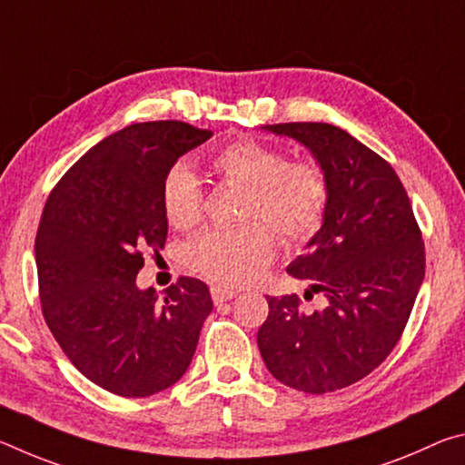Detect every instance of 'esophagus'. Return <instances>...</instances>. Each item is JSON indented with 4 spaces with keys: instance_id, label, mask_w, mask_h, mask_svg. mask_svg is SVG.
I'll return each instance as SVG.
<instances>
[{
    "instance_id": "1",
    "label": "esophagus",
    "mask_w": 465,
    "mask_h": 465,
    "mask_svg": "<svg viewBox=\"0 0 465 465\" xmlns=\"http://www.w3.org/2000/svg\"><path fill=\"white\" fill-rule=\"evenodd\" d=\"M235 295H238V291H233V289L219 287V285L211 287V297H213V303H215V305L223 303V302H230V299H233Z\"/></svg>"
}]
</instances>
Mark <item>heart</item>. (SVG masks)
<instances>
[{
    "label": "heart",
    "instance_id": "b5f03b06",
    "mask_svg": "<svg viewBox=\"0 0 465 465\" xmlns=\"http://www.w3.org/2000/svg\"><path fill=\"white\" fill-rule=\"evenodd\" d=\"M209 170L223 184L242 188L235 230H211L186 248V264L199 277L223 287L256 281L272 262L277 242L271 227L291 246L318 235L330 209V176L316 160H289L282 149L256 139L227 143L211 155ZM166 222L178 232L201 223L204 196L186 168L170 172L162 186Z\"/></svg>",
    "mask_w": 465,
    "mask_h": 465
}]
</instances>
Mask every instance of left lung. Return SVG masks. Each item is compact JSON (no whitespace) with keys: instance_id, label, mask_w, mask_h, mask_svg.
Here are the masks:
<instances>
[{"instance_id":"1","label":"left lung","mask_w":465,"mask_h":465,"mask_svg":"<svg viewBox=\"0 0 465 465\" xmlns=\"http://www.w3.org/2000/svg\"><path fill=\"white\" fill-rule=\"evenodd\" d=\"M310 147L330 176V209L310 250L289 264L324 291L310 312L295 293L272 297L258 349L274 380L328 393L363 380L398 344L424 279V242L404 184L388 162L328 123L269 124ZM305 295H312L310 291Z\"/></svg>"}]
</instances>
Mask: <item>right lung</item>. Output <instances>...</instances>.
Here are the masks:
<instances>
[{"label": "right lung", "instance_id": "right-lung-1", "mask_svg": "<svg viewBox=\"0 0 465 465\" xmlns=\"http://www.w3.org/2000/svg\"><path fill=\"white\" fill-rule=\"evenodd\" d=\"M213 131L183 121L129 124L84 153L49 194L35 254L46 326L77 371L123 398L174 385L213 310L199 279L137 289L143 254L168 235L162 186Z\"/></svg>", "mask_w": 465, "mask_h": 465}]
</instances>
